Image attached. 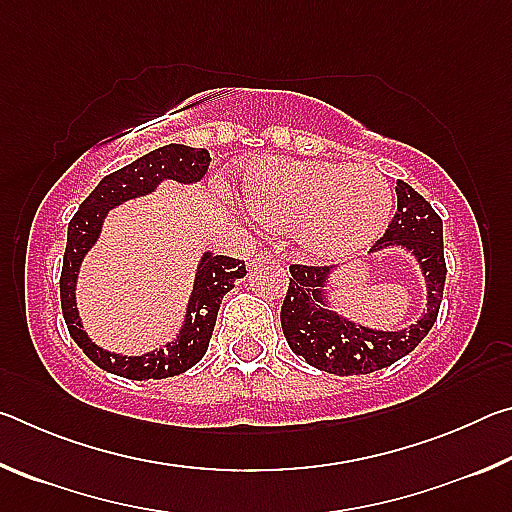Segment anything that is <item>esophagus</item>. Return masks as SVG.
Segmentation results:
<instances>
[{"label":"esophagus","instance_id":"34e87169","mask_svg":"<svg viewBox=\"0 0 512 512\" xmlns=\"http://www.w3.org/2000/svg\"><path fill=\"white\" fill-rule=\"evenodd\" d=\"M280 259H277L275 253H271V250H259V253L250 255V264L253 266H262V264H277Z\"/></svg>","mask_w":512,"mask_h":512}]
</instances>
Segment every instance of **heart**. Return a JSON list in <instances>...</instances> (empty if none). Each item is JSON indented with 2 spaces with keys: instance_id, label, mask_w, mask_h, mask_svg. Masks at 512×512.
Here are the masks:
<instances>
[{
  "instance_id": "heart-1",
  "label": "heart",
  "mask_w": 512,
  "mask_h": 512,
  "mask_svg": "<svg viewBox=\"0 0 512 512\" xmlns=\"http://www.w3.org/2000/svg\"><path fill=\"white\" fill-rule=\"evenodd\" d=\"M246 210L266 228L293 230L316 257H345L391 221L393 189L379 171L327 160L264 158L244 173Z\"/></svg>"
}]
</instances>
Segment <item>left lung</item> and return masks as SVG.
<instances>
[{"mask_svg": "<svg viewBox=\"0 0 512 512\" xmlns=\"http://www.w3.org/2000/svg\"><path fill=\"white\" fill-rule=\"evenodd\" d=\"M395 192L397 212L370 253L388 246L411 250L427 280V314L400 332H377L350 323L325 307V282L332 268L291 264L289 289L280 311L282 332L289 348L309 366L343 377L368 375L413 352L436 323L447 275L443 221L411 185L400 180Z\"/></svg>", "mask_w": 512, "mask_h": 512, "instance_id": "obj_1", "label": "left lung"}]
</instances>
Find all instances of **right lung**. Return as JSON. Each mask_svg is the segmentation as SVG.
Returning <instances> with one entry per match:
<instances>
[{"instance_id":"obj_1","label":"right lung","mask_w":512,"mask_h":512,"mask_svg":"<svg viewBox=\"0 0 512 512\" xmlns=\"http://www.w3.org/2000/svg\"><path fill=\"white\" fill-rule=\"evenodd\" d=\"M207 167H210V153L205 149H192L183 144L162 146V149H155L126 164L124 169L108 173L69 221L63 273H60V307H63L69 336L99 368L112 372V375L137 381L164 379L196 366L210 345L223 296L235 287L239 277L246 275V262L241 259L205 253L198 264L194 291L178 339L160 350L142 354V357H121V354L106 352L97 348L83 332L74 298L76 277H79V266L85 253L99 239L106 214L128 198L153 192L167 178L178 180V183H196L205 176Z\"/></svg>"}]
</instances>
